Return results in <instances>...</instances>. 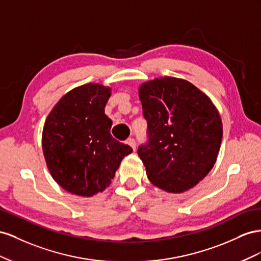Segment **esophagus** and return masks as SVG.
<instances>
[{
    "label": "esophagus",
    "instance_id": "obj_1",
    "mask_svg": "<svg viewBox=\"0 0 261 261\" xmlns=\"http://www.w3.org/2000/svg\"><path fill=\"white\" fill-rule=\"evenodd\" d=\"M126 144L130 145V146L133 148V150H136V145H137V142H136V140H135V139L130 138V139L126 140Z\"/></svg>",
    "mask_w": 261,
    "mask_h": 261
}]
</instances>
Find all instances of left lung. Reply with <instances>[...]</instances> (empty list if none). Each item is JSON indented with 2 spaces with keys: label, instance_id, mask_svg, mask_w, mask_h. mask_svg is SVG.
I'll use <instances>...</instances> for the list:
<instances>
[{
  "label": "left lung",
  "instance_id": "1",
  "mask_svg": "<svg viewBox=\"0 0 261 261\" xmlns=\"http://www.w3.org/2000/svg\"><path fill=\"white\" fill-rule=\"evenodd\" d=\"M139 97L147 130L138 154L148 179L168 192L192 188L217 161L223 136L219 111L196 86L176 77L144 83Z\"/></svg>",
  "mask_w": 261,
  "mask_h": 261
}]
</instances>
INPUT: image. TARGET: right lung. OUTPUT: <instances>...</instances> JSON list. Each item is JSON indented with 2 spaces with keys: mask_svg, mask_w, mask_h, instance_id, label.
<instances>
[{
  "mask_svg": "<svg viewBox=\"0 0 261 261\" xmlns=\"http://www.w3.org/2000/svg\"><path fill=\"white\" fill-rule=\"evenodd\" d=\"M110 88L86 84L72 89L51 110L42 132V150L54 179L63 189L91 197L105 190L128 144L110 135L113 121L105 115Z\"/></svg>",
  "mask_w": 261,
  "mask_h": 261,
  "instance_id": "obj_1",
  "label": "right lung"
}]
</instances>
